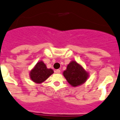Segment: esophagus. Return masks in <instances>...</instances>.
<instances>
[{
  "mask_svg": "<svg viewBox=\"0 0 120 120\" xmlns=\"http://www.w3.org/2000/svg\"><path fill=\"white\" fill-rule=\"evenodd\" d=\"M56 73H57V74H59V73H61V70L60 69H57V70H56Z\"/></svg>",
  "mask_w": 120,
  "mask_h": 120,
  "instance_id": "34e87169",
  "label": "esophagus"
}]
</instances>
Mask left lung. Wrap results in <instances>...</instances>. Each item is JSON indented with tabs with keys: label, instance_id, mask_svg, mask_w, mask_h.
<instances>
[{
	"label": "left lung",
	"instance_id": "obj_1",
	"mask_svg": "<svg viewBox=\"0 0 120 120\" xmlns=\"http://www.w3.org/2000/svg\"><path fill=\"white\" fill-rule=\"evenodd\" d=\"M63 75L68 82L75 87L86 82L89 76L83 68L74 61L68 65L66 70L63 72Z\"/></svg>",
	"mask_w": 120,
	"mask_h": 120
}]
</instances>
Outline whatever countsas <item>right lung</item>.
Instances as JSON below:
<instances>
[{"label": "right lung", "instance_id": "obj_1", "mask_svg": "<svg viewBox=\"0 0 120 120\" xmlns=\"http://www.w3.org/2000/svg\"><path fill=\"white\" fill-rule=\"evenodd\" d=\"M52 69H48L42 61L38 62L30 72V79L36 83H41L53 74Z\"/></svg>", "mask_w": 120, "mask_h": 120}]
</instances>
